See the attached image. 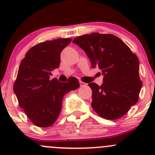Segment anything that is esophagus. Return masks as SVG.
<instances>
[{
  "mask_svg": "<svg viewBox=\"0 0 155 155\" xmlns=\"http://www.w3.org/2000/svg\"><path fill=\"white\" fill-rule=\"evenodd\" d=\"M79 85H80L81 87H83V86H85V85H86V83L82 82V81H79Z\"/></svg>",
  "mask_w": 155,
  "mask_h": 155,
  "instance_id": "esophagus-1",
  "label": "esophagus"
}]
</instances>
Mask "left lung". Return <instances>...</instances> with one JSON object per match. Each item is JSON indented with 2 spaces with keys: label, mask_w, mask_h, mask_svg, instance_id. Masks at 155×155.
Listing matches in <instances>:
<instances>
[{
  "label": "left lung",
  "mask_w": 155,
  "mask_h": 155,
  "mask_svg": "<svg viewBox=\"0 0 155 155\" xmlns=\"http://www.w3.org/2000/svg\"><path fill=\"white\" fill-rule=\"evenodd\" d=\"M73 43L85 51L92 68H98L104 75L101 86L88 84L94 110L106 119L122 117L137 104L143 85L137 56L113 34H85L76 37Z\"/></svg>",
  "instance_id": "obj_1"
}]
</instances>
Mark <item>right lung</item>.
Wrapping results in <instances>:
<instances>
[{"label":"right lung","mask_w":155,"mask_h":155,"mask_svg":"<svg viewBox=\"0 0 155 155\" xmlns=\"http://www.w3.org/2000/svg\"><path fill=\"white\" fill-rule=\"evenodd\" d=\"M70 42L71 39L66 38L38 43L30 48L18 68L14 93L29 119L40 127L54 124L64 96L79 87L75 77H70L67 82L49 79L51 71L60 65L61 52Z\"/></svg>","instance_id":"right-lung-1"}]
</instances>
